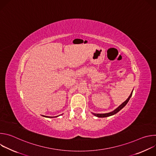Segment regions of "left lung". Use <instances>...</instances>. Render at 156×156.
Instances as JSON below:
<instances>
[{
	"mask_svg": "<svg viewBox=\"0 0 156 156\" xmlns=\"http://www.w3.org/2000/svg\"><path fill=\"white\" fill-rule=\"evenodd\" d=\"M132 94H133V91L131 92V94L129 95V96L128 97V98L123 103H122L118 108H117L115 110H114L113 111V112H110V113H107V114H94V115L95 116L98 117H109V116L117 114L118 112H119V111H120L122 108H123V107L126 105V104L128 103V102L129 101V99H130V98H131Z\"/></svg>",
	"mask_w": 156,
	"mask_h": 156,
	"instance_id": "left-lung-1",
	"label": "left lung"
}]
</instances>
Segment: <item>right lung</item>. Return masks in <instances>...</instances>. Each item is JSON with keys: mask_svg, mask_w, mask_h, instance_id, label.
<instances>
[{"mask_svg": "<svg viewBox=\"0 0 156 156\" xmlns=\"http://www.w3.org/2000/svg\"><path fill=\"white\" fill-rule=\"evenodd\" d=\"M52 117H51V118H52Z\"/></svg>", "mask_w": 156, "mask_h": 156, "instance_id": "right-lung-1", "label": "right lung"}]
</instances>
